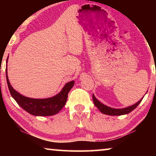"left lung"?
I'll return each instance as SVG.
<instances>
[{
	"label": "left lung",
	"instance_id": "left-lung-1",
	"mask_svg": "<svg viewBox=\"0 0 156 156\" xmlns=\"http://www.w3.org/2000/svg\"><path fill=\"white\" fill-rule=\"evenodd\" d=\"M92 98H93V101H94V105L99 108V111L101 113H103V114H106V115H110V116H121V115L129 114V113L132 112L133 109H135V108L138 106V104L140 103V101H142L143 98L144 97H143L140 101H138L137 103L133 104V105L130 106L129 107L123 108H114L108 107V106L101 104L99 100L97 99V98L94 97V94L92 96Z\"/></svg>",
	"mask_w": 156,
	"mask_h": 156
}]
</instances>
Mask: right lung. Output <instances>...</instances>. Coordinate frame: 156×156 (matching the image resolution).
Wrapping results in <instances>:
<instances>
[{"label":"right lung","instance_id":"add662e5","mask_svg":"<svg viewBox=\"0 0 156 156\" xmlns=\"http://www.w3.org/2000/svg\"><path fill=\"white\" fill-rule=\"evenodd\" d=\"M5 73L8 87L12 97L25 111L37 116H52L61 111L67 102L68 93L74 84V81L67 82L60 92L52 97L47 99H33L23 96L15 90L8 80L7 68Z\"/></svg>","mask_w":156,"mask_h":156}]
</instances>
